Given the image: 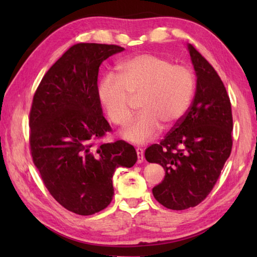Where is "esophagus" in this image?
Here are the masks:
<instances>
[{
    "instance_id": "esophagus-1",
    "label": "esophagus",
    "mask_w": 257,
    "mask_h": 257,
    "mask_svg": "<svg viewBox=\"0 0 257 257\" xmlns=\"http://www.w3.org/2000/svg\"><path fill=\"white\" fill-rule=\"evenodd\" d=\"M137 151V156H138V163H141L145 160V156H144V150L141 148H137L136 149Z\"/></svg>"
}]
</instances>
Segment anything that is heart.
<instances>
[{"instance_id":"obj_1","label":"heart","mask_w":257,"mask_h":257,"mask_svg":"<svg viewBox=\"0 0 257 257\" xmlns=\"http://www.w3.org/2000/svg\"><path fill=\"white\" fill-rule=\"evenodd\" d=\"M120 77L107 74L98 85L97 96L107 117L118 125L127 124L133 114V98L141 112L123 130L134 144H146L160 133L162 124L172 127L189 110L195 90L192 70L166 57L143 54L119 65Z\"/></svg>"}]
</instances>
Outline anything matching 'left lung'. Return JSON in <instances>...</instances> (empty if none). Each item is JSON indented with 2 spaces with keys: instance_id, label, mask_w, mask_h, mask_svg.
<instances>
[{
  "instance_id": "left-lung-1",
  "label": "left lung",
  "mask_w": 257,
  "mask_h": 257,
  "mask_svg": "<svg viewBox=\"0 0 257 257\" xmlns=\"http://www.w3.org/2000/svg\"><path fill=\"white\" fill-rule=\"evenodd\" d=\"M188 48L196 74L193 101L160 144L145 152L147 161L165 169V179L152 193L171 210L193 207L209 195L233 145L232 108L224 84L192 45Z\"/></svg>"
}]
</instances>
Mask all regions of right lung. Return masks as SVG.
<instances>
[{"label": "right lung", "mask_w": 257, "mask_h": 257, "mask_svg": "<svg viewBox=\"0 0 257 257\" xmlns=\"http://www.w3.org/2000/svg\"><path fill=\"white\" fill-rule=\"evenodd\" d=\"M123 50L95 43L73 45L47 70L33 97V162L53 198L79 215L107 207L114 170L137 161L135 148L123 140L96 145L111 132L97 96L99 66Z\"/></svg>", "instance_id": "right-lung-1"}]
</instances>
